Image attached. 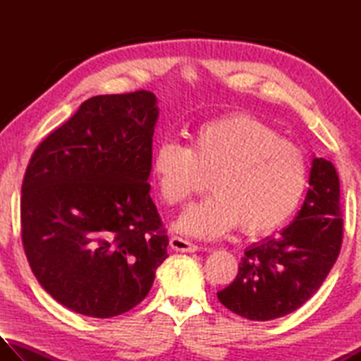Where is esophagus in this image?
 <instances>
[{
	"mask_svg": "<svg viewBox=\"0 0 361 361\" xmlns=\"http://www.w3.org/2000/svg\"><path fill=\"white\" fill-rule=\"evenodd\" d=\"M171 248L175 251H181V252H195L200 250L198 248V245L183 239V237H178V235L171 237Z\"/></svg>",
	"mask_w": 361,
	"mask_h": 361,
	"instance_id": "esophagus-1",
	"label": "esophagus"
}]
</instances>
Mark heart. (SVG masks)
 <instances>
[{
    "label": "heart",
    "instance_id": "1",
    "mask_svg": "<svg viewBox=\"0 0 361 361\" xmlns=\"http://www.w3.org/2000/svg\"><path fill=\"white\" fill-rule=\"evenodd\" d=\"M150 172L169 206L185 203L202 172H211L212 192L176 224L198 239L221 237L239 224L248 234L274 231L296 211L309 181L304 152L245 113L203 122L190 133L189 147L176 141L158 144Z\"/></svg>",
    "mask_w": 361,
    "mask_h": 361
}]
</instances>
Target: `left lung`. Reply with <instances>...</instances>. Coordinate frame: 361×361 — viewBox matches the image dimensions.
<instances>
[{"instance_id":"1","label":"left lung","mask_w":361,"mask_h":361,"mask_svg":"<svg viewBox=\"0 0 361 361\" xmlns=\"http://www.w3.org/2000/svg\"><path fill=\"white\" fill-rule=\"evenodd\" d=\"M309 190L296 219L276 237L247 248L235 279L217 293L235 315L270 321L317 293L340 255L343 217L334 164L313 158Z\"/></svg>"}]
</instances>
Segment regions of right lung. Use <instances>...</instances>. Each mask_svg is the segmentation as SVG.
Masks as SVG:
<instances>
[{"mask_svg": "<svg viewBox=\"0 0 361 361\" xmlns=\"http://www.w3.org/2000/svg\"><path fill=\"white\" fill-rule=\"evenodd\" d=\"M157 119L150 91L94 96L30 157L23 248L40 286L80 315L133 309L167 257L147 183Z\"/></svg>", "mask_w": 361, "mask_h": 361, "instance_id": "right-lung-1", "label": "right lung"}]
</instances>
